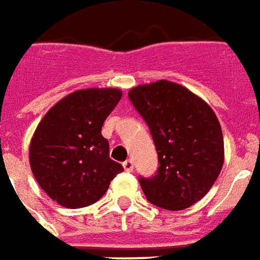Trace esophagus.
Masks as SVG:
<instances>
[{"label": "esophagus", "instance_id": "1", "mask_svg": "<svg viewBox=\"0 0 260 260\" xmlns=\"http://www.w3.org/2000/svg\"><path fill=\"white\" fill-rule=\"evenodd\" d=\"M122 165H124L125 171H128V172H132V171H134V161H132V159H126V161L122 162Z\"/></svg>", "mask_w": 260, "mask_h": 260}]
</instances>
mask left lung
Listing matches in <instances>:
<instances>
[{"mask_svg": "<svg viewBox=\"0 0 260 260\" xmlns=\"http://www.w3.org/2000/svg\"><path fill=\"white\" fill-rule=\"evenodd\" d=\"M128 98L149 126L158 155L154 176H139L146 199L171 211L189 208L208 193L223 167L216 115L193 92L165 80L136 86Z\"/></svg>", "mask_w": 260, "mask_h": 260, "instance_id": "1", "label": "left lung"}]
</instances>
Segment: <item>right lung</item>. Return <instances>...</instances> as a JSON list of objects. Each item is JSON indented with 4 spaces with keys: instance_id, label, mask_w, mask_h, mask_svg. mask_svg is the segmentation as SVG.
<instances>
[{
    "instance_id": "add662e5",
    "label": "right lung",
    "mask_w": 260,
    "mask_h": 260,
    "mask_svg": "<svg viewBox=\"0 0 260 260\" xmlns=\"http://www.w3.org/2000/svg\"><path fill=\"white\" fill-rule=\"evenodd\" d=\"M120 89H82L44 115L30 143V167L41 189L66 208L96 203L124 171L109 154L102 135L106 118L120 102Z\"/></svg>"
}]
</instances>
